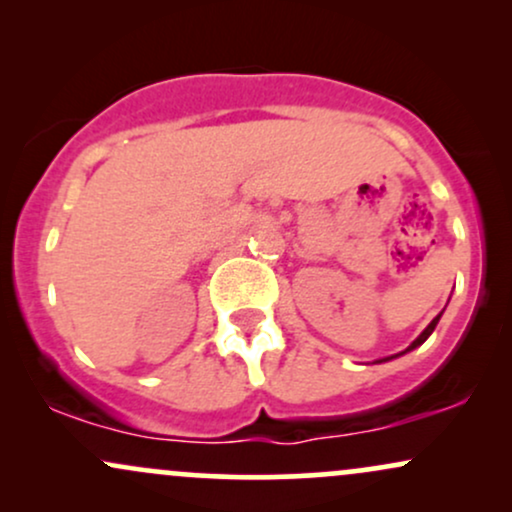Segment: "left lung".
<instances>
[{"label":"left lung","mask_w":512,"mask_h":512,"mask_svg":"<svg viewBox=\"0 0 512 512\" xmlns=\"http://www.w3.org/2000/svg\"><path fill=\"white\" fill-rule=\"evenodd\" d=\"M440 315H443V313H440ZM440 315H438V317H433V320H431V325H428V327H426V330H424V332H421V334H419V337H416V339H414V342H411V346H409V349H407V351H411V349H416V346H421V344H424V342H426V339H428V337H431V332H433V330H436V325H438ZM407 351H402V354H407ZM402 354H399V356H402ZM390 358H395V356H390ZM390 358H383V361H390ZM383 361H380V363H383Z\"/></svg>","instance_id":"8db88e82"}]
</instances>
